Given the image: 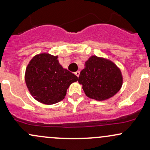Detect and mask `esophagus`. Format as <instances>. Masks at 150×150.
<instances>
[{"label": "esophagus", "mask_w": 150, "mask_h": 150, "mask_svg": "<svg viewBox=\"0 0 150 150\" xmlns=\"http://www.w3.org/2000/svg\"><path fill=\"white\" fill-rule=\"evenodd\" d=\"M80 71H76V72H75V75H76V76L77 77H79V75H80Z\"/></svg>", "instance_id": "esophagus-1"}]
</instances>
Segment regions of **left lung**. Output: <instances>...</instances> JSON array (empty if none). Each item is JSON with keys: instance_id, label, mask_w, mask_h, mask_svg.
<instances>
[{"instance_id": "obj_1", "label": "left lung", "mask_w": 150, "mask_h": 150, "mask_svg": "<svg viewBox=\"0 0 150 150\" xmlns=\"http://www.w3.org/2000/svg\"><path fill=\"white\" fill-rule=\"evenodd\" d=\"M78 82L86 96L96 100L111 98L120 91L123 83L121 70L112 61L91 56L80 72Z\"/></svg>"}]
</instances>
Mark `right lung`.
Returning a JSON list of instances; mask_svg holds the SVG:
<instances>
[{
	"instance_id": "1",
	"label": "right lung",
	"mask_w": 150,
	"mask_h": 150,
	"mask_svg": "<svg viewBox=\"0 0 150 150\" xmlns=\"http://www.w3.org/2000/svg\"><path fill=\"white\" fill-rule=\"evenodd\" d=\"M57 56L35 55L26 68L25 82L32 96L43 104L52 105L65 98L68 88L78 77L59 64Z\"/></svg>"
}]
</instances>
